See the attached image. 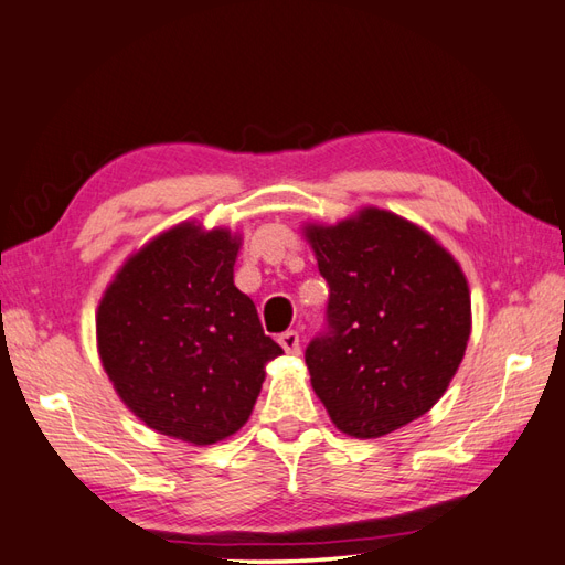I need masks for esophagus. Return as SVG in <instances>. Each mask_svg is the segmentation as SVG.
I'll use <instances>...</instances> for the list:
<instances>
[{"instance_id": "1", "label": "esophagus", "mask_w": 565, "mask_h": 565, "mask_svg": "<svg viewBox=\"0 0 565 565\" xmlns=\"http://www.w3.org/2000/svg\"><path fill=\"white\" fill-rule=\"evenodd\" d=\"M279 345L286 355H298L301 352V342H298V333H294V330H286V333L279 335Z\"/></svg>"}]
</instances>
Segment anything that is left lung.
<instances>
[{
	"label": "left lung",
	"instance_id": "obj_1",
	"mask_svg": "<svg viewBox=\"0 0 565 565\" xmlns=\"http://www.w3.org/2000/svg\"><path fill=\"white\" fill-rule=\"evenodd\" d=\"M330 286L328 333L306 348L313 392L352 438H382L424 416L456 377L472 328L456 257L382 207L306 223Z\"/></svg>",
	"mask_w": 565,
	"mask_h": 565
}]
</instances>
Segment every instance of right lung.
<instances>
[{"mask_svg": "<svg viewBox=\"0 0 565 565\" xmlns=\"http://www.w3.org/2000/svg\"><path fill=\"white\" fill-rule=\"evenodd\" d=\"M242 235L195 220L129 254L99 298V362L139 422L191 446L247 424L281 348L235 286Z\"/></svg>", "mask_w": 565, "mask_h": 565, "instance_id": "obj_1", "label": "right lung"}]
</instances>
